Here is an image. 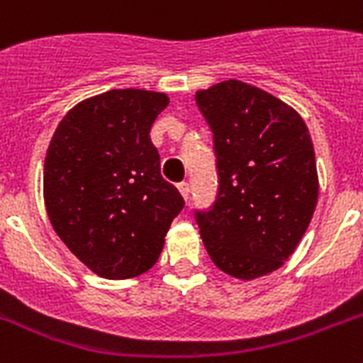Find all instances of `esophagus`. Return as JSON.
Returning <instances> with one entry per match:
<instances>
[{"label": "esophagus", "instance_id": "1", "mask_svg": "<svg viewBox=\"0 0 363 363\" xmlns=\"http://www.w3.org/2000/svg\"><path fill=\"white\" fill-rule=\"evenodd\" d=\"M179 192H181V196L188 201V196H190V184L188 182H181L179 184Z\"/></svg>", "mask_w": 363, "mask_h": 363}]
</instances>
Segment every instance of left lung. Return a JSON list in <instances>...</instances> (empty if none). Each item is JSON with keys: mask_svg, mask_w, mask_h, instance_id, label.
Listing matches in <instances>:
<instances>
[{"mask_svg": "<svg viewBox=\"0 0 363 363\" xmlns=\"http://www.w3.org/2000/svg\"><path fill=\"white\" fill-rule=\"evenodd\" d=\"M215 133L220 192L198 213L213 264L252 281L284 265L307 232L318 201L309 128L273 94L230 79L196 92Z\"/></svg>", "mask_w": 363, "mask_h": 363, "instance_id": "1", "label": "left lung"}]
</instances>
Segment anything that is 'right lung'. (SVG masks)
Here are the masks:
<instances>
[{
    "label": "right lung",
    "mask_w": 363,
    "mask_h": 363,
    "mask_svg": "<svg viewBox=\"0 0 363 363\" xmlns=\"http://www.w3.org/2000/svg\"><path fill=\"white\" fill-rule=\"evenodd\" d=\"M167 94L118 88L82 99L48 145L43 198L65 247L96 275L124 281L158 262L184 199L162 179L150 128Z\"/></svg>",
    "instance_id": "obj_1"
}]
</instances>
